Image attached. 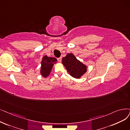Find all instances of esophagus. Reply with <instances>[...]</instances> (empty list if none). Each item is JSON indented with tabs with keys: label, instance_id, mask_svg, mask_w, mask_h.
<instances>
[{
	"label": "esophagus",
	"instance_id": "34e87169",
	"mask_svg": "<svg viewBox=\"0 0 130 130\" xmlns=\"http://www.w3.org/2000/svg\"><path fill=\"white\" fill-rule=\"evenodd\" d=\"M61 59H62V58H61V57H59V58H57V60H58V61L59 62H61Z\"/></svg>",
	"mask_w": 130,
	"mask_h": 130
}]
</instances>
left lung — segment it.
I'll use <instances>...</instances> for the list:
<instances>
[{"instance_id": "1", "label": "left lung", "mask_w": 130, "mask_h": 130, "mask_svg": "<svg viewBox=\"0 0 130 130\" xmlns=\"http://www.w3.org/2000/svg\"><path fill=\"white\" fill-rule=\"evenodd\" d=\"M62 63L73 77L80 78L87 71V66L77 59L73 54H67L62 59Z\"/></svg>"}]
</instances>
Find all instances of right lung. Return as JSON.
I'll list each match as a JSON object with an SVG mask.
<instances>
[{
  "mask_svg": "<svg viewBox=\"0 0 130 130\" xmlns=\"http://www.w3.org/2000/svg\"><path fill=\"white\" fill-rule=\"evenodd\" d=\"M57 63V59L55 57H48L44 56L41 61L40 73L41 75L46 78L50 74L54 65Z\"/></svg>",
  "mask_w": 130,
  "mask_h": 130,
  "instance_id": "1",
  "label": "right lung"
}]
</instances>
